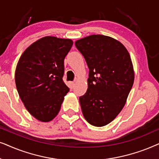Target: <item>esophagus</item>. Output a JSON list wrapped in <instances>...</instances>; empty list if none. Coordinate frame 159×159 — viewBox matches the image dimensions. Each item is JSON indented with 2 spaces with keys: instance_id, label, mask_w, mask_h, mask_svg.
Returning a JSON list of instances; mask_svg holds the SVG:
<instances>
[{
  "instance_id": "obj_1",
  "label": "esophagus",
  "mask_w": 159,
  "mask_h": 159,
  "mask_svg": "<svg viewBox=\"0 0 159 159\" xmlns=\"http://www.w3.org/2000/svg\"><path fill=\"white\" fill-rule=\"evenodd\" d=\"M68 85H69V87L70 88L73 89L74 85H75V83H74V82H73V81H70L69 83H68Z\"/></svg>"
}]
</instances>
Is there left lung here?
Listing matches in <instances>:
<instances>
[{"mask_svg": "<svg viewBox=\"0 0 159 159\" xmlns=\"http://www.w3.org/2000/svg\"><path fill=\"white\" fill-rule=\"evenodd\" d=\"M89 69L88 89L79 97L88 123L103 126L115 119L126 104L134 84L130 55L120 41L103 35H92L75 42Z\"/></svg>", "mask_w": 159, "mask_h": 159, "instance_id": "obj_1", "label": "left lung"}]
</instances>
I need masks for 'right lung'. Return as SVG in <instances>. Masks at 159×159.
I'll return each instance as SVG.
<instances>
[{
	"label": "right lung",
	"mask_w": 159,
	"mask_h": 159,
	"mask_svg": "<svg viewBox=\"0 0 159 159\" xmlns=\"http://www.w3.org/2000/svg\"><path fill=\"white\" fill-rule=\"evenodd\" d=\"M71 39L41 38L21 55L15 71V83L27 111L41 122L54 119L60 111L69 88L63 81L64 60Z\"/></svg>",
	"instance_id": "1"
}]
</instances>
